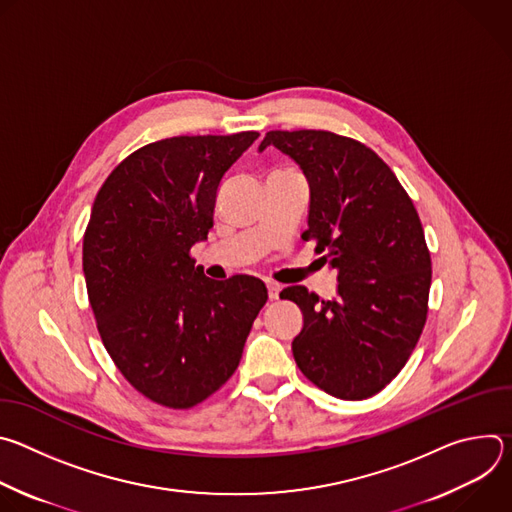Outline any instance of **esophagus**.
Returning <instances> with one entry per match:
<instances>
[{
    "label": "esophagus",
    "mask_w": 512,
    "mask_h": 512,
    "mask_svg": "<svg viewBox=\"0 0 512 512\" xmlns=\"http://www.w3.org/2000/svg\"><path fill=\"white\" fill-rule=\"evenodd\" d=\"M267 283V291H269V300H277L279 298V291H281V285L275 283V281H265Z\"/></svg>",
    "instance_id": "obj_1"
}]
</instances>
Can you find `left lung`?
I'll return each instance as SVG.
<instances>
[{
  "label": "left lung",
  "instance_id": "left-lung-1",
  "mask_svg": "<svg viewBox=\"0 0 512 512\" xmlns=\"http://www.w3.org/2000/svg\"><path fill=\"white\" fill-rule=\"evenodd\" d=\"M310 184L308 231L316 253L338 271L336 300L304 285L296 302L304 328L291 342L300 371L322 391L360 401L383 391L405 367L427 318L431 259L419 214L393 170L367 145L320 129L267 131Z\"/></svg>",
  "mask_w": 512,
  "mask_h": 512
}]
</instances>
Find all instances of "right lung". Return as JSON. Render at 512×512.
Returning <instances> with one entry per match:
<instances>
[{"label":"right lung","mask_w":512,"mask_h":512,"mask_svg":"<svg viewBox=\"0 0 512 512\" xmlns=\"http://www.w3.org/2000/svg\"><path fill=\"white\" fill-rule=\"evenodd\" d=\"M259 137L180 135L143 145L101 186L83 239V271L101 340L150 401L190 409L237 371L267 302L261 279L204 277V241L225 172Z\"/></svg>","instance_id":"right-lung-1"}]
</instances>
